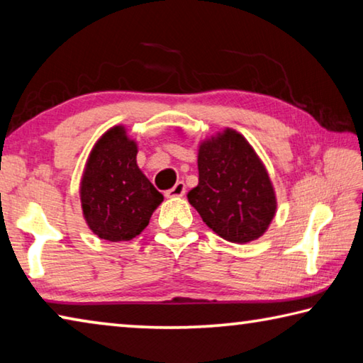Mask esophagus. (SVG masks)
<instances>
[{
  "mask_svg": "<svg viewBox=\"0 0 363 363\" xmlns=\"http://www.w3.org/2000/svg\"><path fill=\"white\" fill-rule=\"evenodd\" d=\"M184 194H186V184H184L182 181L176 182V186L173 189H169L164 192V195H167L168 199H176V196H182Z\"/></svg>",
  "mask_w": 363,
  "mask_h": 363,
  "instance_id": "obj_1",
  "label": "esophagus"
}]
</instances>
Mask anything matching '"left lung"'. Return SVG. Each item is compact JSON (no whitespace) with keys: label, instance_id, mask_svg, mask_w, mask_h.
<instances>
[{"label":"left lung","instance_id":"8db88e82","mask_svg":"<svg viewBox=\"0 0 363 363\" xmlns=\"http://www.w3.org/2000/svg\"><path fill=\"white\" fill-rule=\"evenodd\" d=\"M187 199L210 229L233 243L259 238L277 208L266 168L232 130L200 145L199 186Z\"/></svg>","mask_w":363,"mask_h":363}]
</instances>
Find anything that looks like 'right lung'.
I'll use <instances>...</instances> for the list:
<instances>
[{
  "instance_id": "right-lung-1",
  "label": "right lung",
  "mask_w": 363,
  "mask_h": 363,
  "mask_svg": "<svg viewBox=\"0 0 363 363\" xmlns=\"http://www.w3.org/2000/svg\"><path fill=\"white\" fill-rule=\"evenodd\" d=\"M136 143L123 126L108 130L97 140L82 181V206L86 223L97 237L128 242L149 224L163 201L136 163Z\"/></svg>"
}]
</instances>
